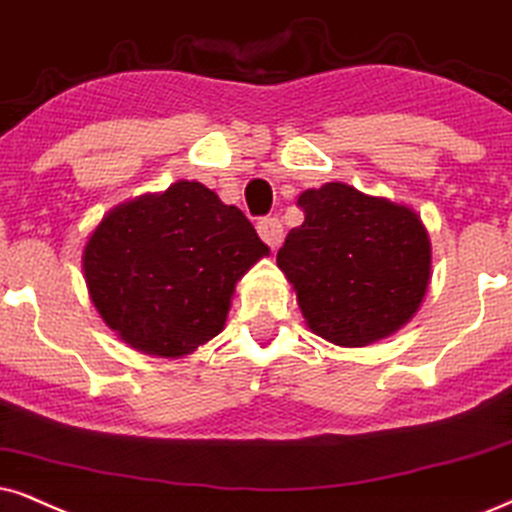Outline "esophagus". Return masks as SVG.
Here are the masks:
<instances>
[{"label": "esophagus", "instance_id": "esophagus-1", "mask_svg": "<svg viewBox=\"0 0 512 512\" xmlns=\"http://www.w3.org/2000/svg\"><path fill=\"white\" fill-rule=\"evenodd\" d=\"M257 234L271 250H276L283 241V224L276 217H264L257 222Z\"/></svg>", "mask_w": 512, "mask_h": 512}]
</instances>
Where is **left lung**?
Returning a JSON list of instances; mask_svg holds the SVG:
<instances>
[{
    "label": "left lung",
    "instance_id": "obj_1",
    "mask_svg": "<svg viewBox=\"0 0 512 512\" xmlns=\"http://www.w3.org/2000/svg\"><path fill=\"white\" fill-rule=\"evenodd\" d=\"M304 222L276 264L309 331L340 347H366L404 328L432 278L428 229L411 208L342 181L300 193Z\"/></svg>",
    "mask_w": 512,
    "mask_h": 512
}]
</instances>
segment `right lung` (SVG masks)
<instances>
[{
	"label": "right lung",
	"instance_id": "obj_1",
	"mask_svg": "<svg viewBox=\"0 0 512 512\" xmlns=\"http://www.w3.org/2000/svg\"><path fill=\"white\" fill-rule=\"evenodd\" d=\"M267 255L236 205L181 179L103 215L82 271L96 312L122 342L179 359L222 333L236 283Z\"/></svg>",
	"mask_w": 512,
	"mask_h": 512
}]
</instances>
